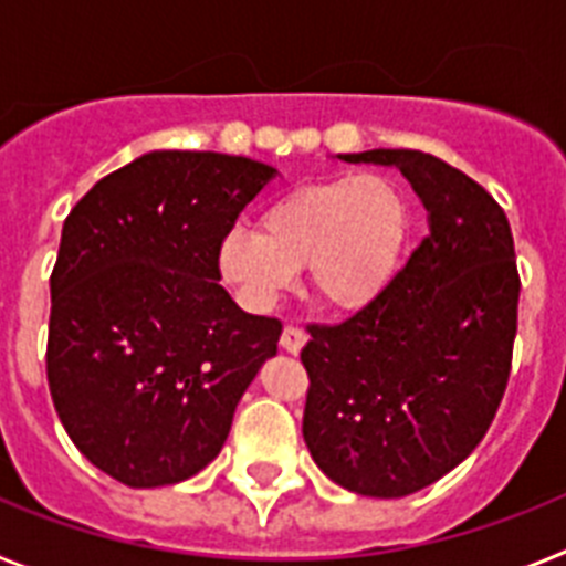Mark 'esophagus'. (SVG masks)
<instances>
[{
	"mask_svg": "<svg viewBox=\"0 0 566 566\" xmlns=\"http://www.w3.org/2000/svg\"><path fill=\"white\" fill-rule=\"evenodd\" d=\"M303 345H306V334L300 332V328L286 326L283 334H280V348L286 354H300L303 352Z\"/></svg>",
	"mask_w": 566,
	"mask_h": 566,
	"instance_id": "1",
	"label": "esophagus"
}]
</instances>
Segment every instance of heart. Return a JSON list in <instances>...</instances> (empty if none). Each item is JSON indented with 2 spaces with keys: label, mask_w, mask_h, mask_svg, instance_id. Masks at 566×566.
Listing matches in <instances>:
<instances>
[{
  "label": "heart",
  "mask_w": 566,
  "mask_h": 566,
  "mask_svg": "<svg viewBox=\"0 0 566 566\" xmlns=\"http://www.w3.org/2000/svg\"><path fill=\"white\" fill-rule=\"evenodd\" d=\"M411 234V207L388 175H339L300 184L260 214V232L232 227L218 269L252 312H272L300 269L326 306L357 312L394 280Z\"/></svg>",
  "instance_id": "obj_1"
}]
</instances>
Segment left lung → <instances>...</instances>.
<instances>
[{"instance_id":"8db88e82","label":"left lung","mask_w":566,"mask_h":566,"mask_svg":"<svg viewBox=\"0 0 566 566\" xmlns=\"http://www.w3.org/2000/svg\"><path fill=\"white\" fill-rule=\"evenodd\" d=\"M339 158L397 167L428 209V238L363 312L308 328L303 439L339 488L402 499L464 462L496 417L516 339V252L504 209L437 155Z\"/></svg>"}]
</instances>
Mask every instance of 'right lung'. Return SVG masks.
Segmentation results:
<instances>
[{
    "label": "right lung",
    "mask_w": 566,
    "mask_h": 566,
    "mask_svg": "<svg viewBox=\"0 0 566 566\" xmlns=\"http://www.w3.org/2000/svg\"><path fill=\"white\" fill-rule=\"evenodd\" d=\"M277 169L153 149L70 209L50 274L48 382L78 451L127 488L207 468L283 326L218 283V243Z\"/></svg>",
    "instance_id": "add662e5"
}]
</instances>
